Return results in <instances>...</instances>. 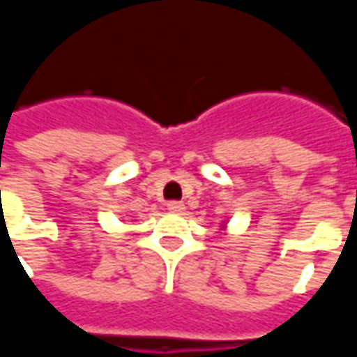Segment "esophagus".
<instances>
[{
  "instance_id": "esophagus-1",
  "label": "esophagus",
  "mask_w": 357,
  "mask_h": 357,
  "mask_svg": "<svg viewBox=\"0 0 357 357\" xmlns=\"http://www.w3.org/2000/svg\"><path fill=\"white\" fill-rule=\"evenodd\" d=\"M168 210H170V212H174V214H181V212L185 210V204L179 201H172V202H168Z\"/></svg>"
}]
</instances>
